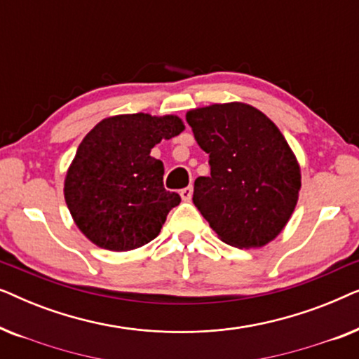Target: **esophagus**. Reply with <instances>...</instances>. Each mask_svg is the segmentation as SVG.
Segmentation results:
<instances>
[{"instance_id":"esophagus-1","label":"esophagus","mask_w":359,"mask_h":359,"mask_svg":"<svg viewBox=\"0 0 359 359\" xmlns=\"http://www.w3.org/2000/svg\"><path fill=\"white\" fill-rule=\"evenodd\" d=\"M180 196L183 201H191V198H193V186H188V188L181 189Z\"/></svg>"}]
</instances>
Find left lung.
I'll use <instances>...</instances> for the list:
<instances>
[{
    "instance_id": "obj_1",
    "label": "left lung",
    "mask_w": 359,
    "mask_h": 359,
    "mask_svg": "<svg viewBox=\"0 0 359 359\" xmlns=\"http://www.w3.org/2000/svg\"><path fill=\"white\" fill-rule=\"evenodd\" d=\"M186 121L209 154L210 175L194 181L193 203L210 229L237 248L276 238L297 204L301 168L274 122L243 102L199 107Z\"/></svg>"
}]
</instances>
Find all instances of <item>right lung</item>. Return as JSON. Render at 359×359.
<instances>
[{
    "label": "right lung",
    "instance_id": "obj_1",
    "mask_svg": "<svg viewBox=\"0 0 359 359\" xmlns=\"http://www.w3.org/2000/svg\"><path fill=\"white\" fill-rule=\"evenodd\" d=\"M183 129L176 116L137 112L107 117L88 132L63 188L72 217L86 238L111 252H127L160 233L181 198L165 189L163 163L150 151Z\"/></svg>",
    "mask_w": 359,
    "mask_h": 359
}]
</instances>
